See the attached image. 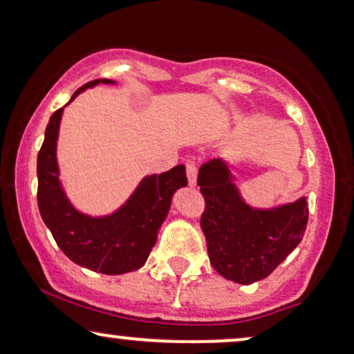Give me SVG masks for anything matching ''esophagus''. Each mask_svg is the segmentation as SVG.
<instances>
[{"instance_id": "esophagus-1", "label": "esophagus", "mask_w": 354, "mask_h": 354, "mask_svg": "<svg viewBox=\"0 0 354 354\" xmlns=\"http://www.w3.org/2000/svg\"><path fill=\"white\" fill-rule=\"evenodd\" d=\"M185 174L187 178H189V185L194 187L197 184V164H195L194 160H189V162L185 164Z\"/></svg>"}]
</instances>
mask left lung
Here are the masks:
<instances>
[{
	"instance_id": "8db88e82",
	"label": "left lung",
	"mask_w": 354,
	"mask_h": 354,
	"mask_svg": "<svg viewBox=\"0 0 354 354\" xmlns=\"http://www.w3.org/2000/svg\"><path fill=\"white\" fill-rule=\"evenodd\" d=\"M197 184L205 200L200 226L208 257L228 281L252 283L268 277L302 241L308 221L305 198L274 210H252L220 159L200 167Z\"/></svg>"
}]
</instances>
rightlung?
Segmentation results:
<instances>
[{"label": "right lung", "instance_id": "add662e5", "mask_svg": "<svg viewBox=\"0 0 354 354\" xmlns=\"http://www.w3.org/2000/svg\"><path fill=\"white\" fill-rule=\"evenodd\" d=\"M100 82L113 84L106 78L91 80L80 86L72 100ZM62 111L64 108H59L52 113L37 154V205L44 223L50 230L57 246L75 264L108 276L136 270L146 263L154 248L157 230L167 216L174 192L187 185L185 167L180 164L159 176L154 174L144 178L115 215H82L67 202L57 178L55 141Z\"/></svg>", "mask_w": 354, "mask_h": 354}]
</instances>
